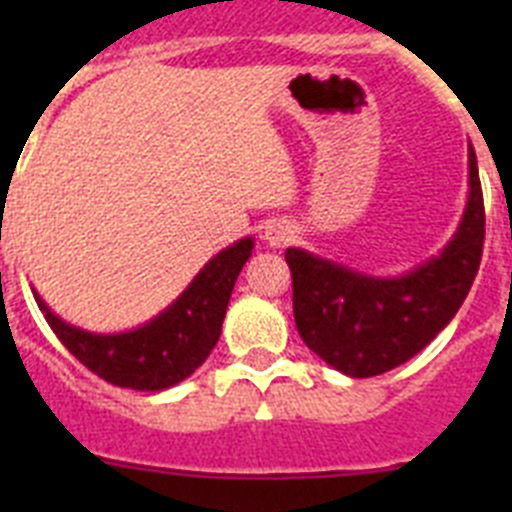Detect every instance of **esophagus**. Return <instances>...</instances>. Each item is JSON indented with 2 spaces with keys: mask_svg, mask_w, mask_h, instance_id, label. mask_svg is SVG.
<instances>
[{
  "mask_svg": "<svg viewBox=\"0 0 512 512\" xmlns=\"http://www.w3.org/2000/svg\"><path fill=\"white\" fill-rule=\"evenodd\" d=\"M264 238L269 246L282 248V246H287V243L295 241V228H292L287 220H271L264 230Z\"/></svg>",
  "mask_w": 512,
  "mask_h": 512,
  "instance_id": "esophagus-1",
  "label": "esophagus"
}]
</instances>
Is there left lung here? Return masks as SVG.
I'll return each mask as SVG.
<instances>
[{
    "mask_svg": "<svg viewBox=\"0 0 512 512\" xmlns=\"http://www.w3.org/2000/svg\"><path fill=\"white\" fill-rule=\"evenodd\" d=\"M482 243L485 205L469 143L467 207L438 256L397 277H374L305 248H287L302 341L346 377H377L405 364L459 312L477 277Z\"/></svg>",
    "mask_w": 512,
    "mask_h": 512,
    "instance_id": "1",
    "label": "left lung"
}]
</instances>
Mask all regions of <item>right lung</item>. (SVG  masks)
<instances>
[{
  "instance_id": "right-lung-1",
  "label": "right lung",
  "mask_w": 512,
  "mask_h": 512,
  "mask_svg": "<svg viewBox=\"0 0 512 512\" xmlns=\"http://www.w3.org/2000/svg\"><path fill=\"white\" fill-rule=\"evenodd\" d=\"M251 251L253 238L248 235L215 253L182 295L156 318L120 333H94L66 323L35 289L33 295L58 341L89 372L117 387L161 392L184 382L210 356L223 330L235 279L251 259Z\"/></svg>"
}]
</instances>
